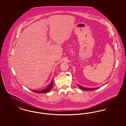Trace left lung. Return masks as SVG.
<instances>
[{
  "label": "left lung",
  "mask_w": 126,
  "mask_h": 126,
  "mask_svg": "<svg viewBox=\"0 0 126 126\" xmlns=\"http://www.w3.org/2000/svg\"><path fill=\"white\" fill-rule=\"evenodd\" d=\"M78 86H79V87L81 88V89H83V90H86V91H92V90H95V89H98L99 87H97V88H86V87H82V86H80V85H79V84H78Z\"/></svg>",
  "instance_id": "left-lung-1"
}]
</instances>
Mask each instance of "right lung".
Listing matches in <instances>:
<instances>
[{"label":"right lung","instance_id":"1","mask_svg":"<svg viewBox=\"0 0 126 126\" xmlns=\"http://www.w3.org/2000/svg\"><path fill=\"white\" fill-rule=\"evenodd\" d=\"M53 80H52L50 84H49V85H48V86L44 89L42 90H40V91H36V90H32V91L36 93H47L48 92H49L50 90H51L52 87L53 86Z\"/></svg>","mask_w":126,"mask_h":126}]
</instances>
